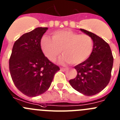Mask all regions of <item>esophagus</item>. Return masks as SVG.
<instances>
[{
	"label": "esophagus",
	"instance_id": "esophagus-1",
	"mask_svg": "<svg viewBox=\"0 0 120 120\" xmlns=\"http://www.w3.org/2000/svg\"><path fill=\"white\" fill-rule=\"evenodd\" d=\"M60 70H61V71H65L67 70V68H60Z\"/></svg>",
	"mask_w": 120,
	"mask_h": 120
}]
</instances>
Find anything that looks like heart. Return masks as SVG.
<instances>
[{
	"instance_id": "b5f03b06",
	"label": "heart",
	"mask_w": 120,
	"mask_h": 120,
	"mask_svg": "<svg viewBox=\"0 0 120 120\" xmlns=\"http://www.w3.org/2000/svg\"><path fill=\"white\" fill-rule=\"evenodd\" d=\"M43 53L49 60L55 62L61 53V63L79 64L90 56L93 41L87 34H80L72 31L59 30L52 33V38L43 36L40 40Z\"/></svg>"
}]
</instances>
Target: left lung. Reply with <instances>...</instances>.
Returning <instances> with one entry per match:
<instances>
[{
	"mask_svg": "<svg viewBox=\"0 0 120 120\" xmlns=\"http://www.w3.org/2000/svg\"><path fill=\"white\" fill-rule=\"evenodd\" d=\"M90 36L93 49L86 61L75 66L77 75L69 81L71 86L80 93L92 96L106 87L110 81L114 58L109 45L102 38L92 32L80 28Z\"/></svg>",
	"mask_w": 120,
	"mask_h": 120,
	"instance_id": "8db88e82",
	"label": "left lung"
}]
</instances>
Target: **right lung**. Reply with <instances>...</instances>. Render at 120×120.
<instances>
[{
  "mask_svg": "<svg viewBox=\"0 0 120 120\" xmlns=\"http://www.w3.org/2000/svg\"><path fill=\"white\" fill-rule=\"evenodd\" d=\"M48 29L38 27L15 42L9 59V71L14 84L23 94L34 97L50 87L60 69L43 54L40 40Z\"/></svg>",
  "mask_w": 120,
  "mask_h": 120,
  "instance_id": "right-lung-1",
  "label": "right lung"
}]
</instances>
